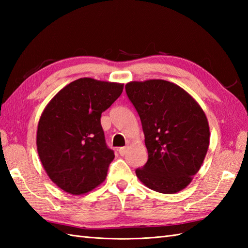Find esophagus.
I'll return each mask as SVG.
<instances>
[{"label":"esophagus","instance_id":"1","mask_svg":"<svg viewBox=\"0 0 248 248\" xmlns=\"http://www.w3.org/2000/svg\"><path fill=\"white\" fill-rule=\"evenodd\" d=\"M129 149V146H125V147H121V148H119V155H124L125 154H127V151Z\"/></svg>","mask_w":248,"mask_h":248}]
</instances>
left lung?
I'll use <instances>...</instances> for the list:
<instances>
[{"mask_svg": "<svg viewBox=\"0 0 248 248\" xmlns=\"http://www.w3.org/2000/svg\"><path fill=\"white\" fill-rule=\"evenodd\" d=\"M125 92L140 115L148 161L136 170L152 191L175 194L202 167L210 143L209 123L191 94L165 80L131 81Z\"/></svg>", "mask_w": 248, "mask_h": 248, "instance_id": "obj_1", "label": "left lung"}]
</instances>
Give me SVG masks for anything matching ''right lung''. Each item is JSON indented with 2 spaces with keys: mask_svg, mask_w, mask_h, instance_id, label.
I'll return each mask as SVG.
<instances>
[{
  "mask_svg": "<svg viewBox=\"0 0 248 248\" xmlns=\"http://www.w3.org/2000/svg\"><path fill=\"white\" fill-rule=\"evenodd\" d=\"M123 91V83L81 78L46 105L37 127V151L46 175L62 191L86 194L107 178L115 155L105 144L100 118Z\"/></svg>",
  "mask_w": 248,
  "mask_h": 248,
  "instance_id": "right-lung-1",
  "label": "right lung"
}]
</instances>
